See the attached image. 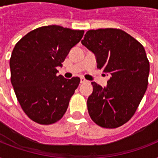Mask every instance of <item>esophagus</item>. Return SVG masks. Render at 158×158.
Masks as SVG:
<instances>
[{
	"instance_id": "esophagus-1",
	"label": "esophagus",
	"mask_w": 158,
	"mask_h": 158,
	"mask_svg": "<svg viewBox=\"0 0 158 158\" xmlns=\"http://www.w3.org/2000/svg\"><path fill=\"white\" fill-rule=\"evenodd\" d=\"M87 82H88V80H86L84 78H81V79H80V83H81V84H85Z\"/></svg>"
}]
</instances>
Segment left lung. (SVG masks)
<instances>
[{
	"label": "left lung",
	"mask_w": 158,
	"mask_h": 158,
	"mask_svg": "<svg viewBox=\"0 0 158 158\" xmlns=\"http://www.w3.org/2000/svg\"><path fill=\"white\" fill-rule=\"evenodd\" d=\"M81 43L95 54L98 68L110 74L104 88L92 82L89 115L101 127H120L135 115L147 90L149 61L144 48L119 28L89 30Z\"/></svg>",
	"instance_id": "8db88e82"
}]
</instances>
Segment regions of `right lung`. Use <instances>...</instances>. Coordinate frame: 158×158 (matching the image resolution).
<instances>
[{"label":"right lung","mask_w":158,"mask_h":158,"mask_svg":"<svg viewBox=\"0 0 158 158\" xmlns=\"http://www.w3.org/2000/svg\"><path fill=\"white\" fill-rule=\"evenodd\" d=\"M84 33L59 25L43 26L15 46L10 59L11 84L21 108L34 122L54 124L66 111L80 79L57 76L56 67L61 66Z\"/></svg>","instance_id":"1"}]
</instances>
